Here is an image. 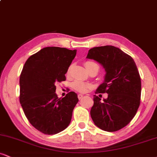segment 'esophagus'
Returning a JSON list of instances; mask_svg holds the SVG:
<instances>
[{
  "label": "esophagus",
  "instance_id": "esophagus-1",
  "mask_svg": "<svg viewBox=\"0 0 157 157\" xmlns=\"http://www.w3.org/2000/svg\"><path fill=\"white\" fill-rule=\"evenodd\" d=\"M82 97H83V95H82V94H79L77 95V97H78V99H79V100H81V99L82 98Z\"/></svg>",
  "mask_w": 157,
  "mask_h": 157
}]
</instances>
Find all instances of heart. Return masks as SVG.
Masks as SVG:
<instances>
[{"label": "heart", "instance_id": "obj_1", "mask_svg": "<svg viewBox=\"0 0 157 157\" xmlns=\"http://www.w3.org/2000/svg\"><path fill=\"white\" fill-rule=\"evenodd\" d=\"M94 64H96V63H94L93 62H86V67L88 68L90 66H91V65H94ZM72 87L74 89H75L76 91H79V92L84 93V92H86V91H88V90L91 89V84L89 83V82H84V81L77 80L74 81L72 83Z\"/></svg>", "mask_w": 157, "mask_h": 157}]
</instances>
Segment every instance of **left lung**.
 <instances>
[{
    "mask_svg": "<svg viewBox=\"0 0 157 157\" xmlns=\"http://www.w3.org/2000/svg\"><path fill=\"white\" fill-rule=\"evenodd\" d=\"M86 58L97 61L105 71L103 82L95 94H108L103 101L94 95L91 119L102 130H120L134 117L140 104L141 79L136 63L131 56L113 46L91 48Z\"/></svg>",
    "mask_w": 157,
    "mask_h": 157,
    "instance_id": "8db88e82",
    "label": "left lung"
}]
</instances>
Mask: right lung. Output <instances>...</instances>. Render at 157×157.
Returning a JSON list of instances; mask_svg holds the SVG:
<instances>
[{"instance_id": "right-lung-1", "label": "right lung", "mask_w": 157, "mask_h": 157, "mask_svg": "<svg viewBox=\"0 0 157 157\" xmlns=\"http://www.w3.org/2000/svg\"><path fill=\"white\" fill-rule=\"evenodd\" d=\"M77 50L46 47L30 56L20 76V102L26 118L45 134L63 131L71 122L77 94L68 92L63 98L56 94L55 84L66 80L68 68Z\"/></svg>"}]
</instances>
